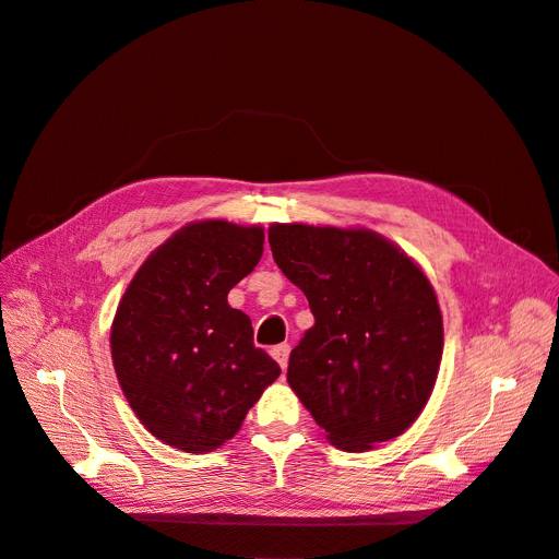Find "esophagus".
<instances>
[{"instance_id":"esophagus-1","label":"esophagus","mask_w":559,"mask_h":559,"mask_svg":"<svg viewBox=\"0 0 559 559\" xmlns=\"http://www.w3.org/2000/svg\"><path fill=\"white\" fill-rule=\"evenodd\" d=\"M289 352L292 347L289 345H275L273 349H270V354H273V359L282 366V370H286V366H289Z\"/></svg>"}]
</instances>
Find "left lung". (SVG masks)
<instances>
[{"instance_id":"8db88e82","label":"left lung","mask_w":559,"mask_h":559,"mask_svg":"<svg viewBox=\"0 0 559 559\" xmlns=\"http://www.w3.org/2000/svg\"><path fill=\"white\" fill-rule=\"evenodd\" d=\"M267 242L314 314L286 370L302 405L347 452L401 436L427 405L443 354L425 273L370 230L277 224Z\"/></svg>"}]
</instances>
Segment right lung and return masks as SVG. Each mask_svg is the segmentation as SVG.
Masks as SVG:
<instances>
[{
    "label": "right lung",
    "mask_w": 559,
    "mask_h": 559,
    "mask_svg": "<svg viewBox=\"0 0 559 559\" xmlns=\"http://www.w3.org/2000/svg\"><path fill=\"white\" fill-rule=\"evenodd\" d=\"M263 253V228L198 222L160 245L132 277L111 326L118 382L142 425L183 452L238 433L282 368L253 345L228 292Z\"/></svg>",
    "instance_id": "add662e5"
}]
</instances>
